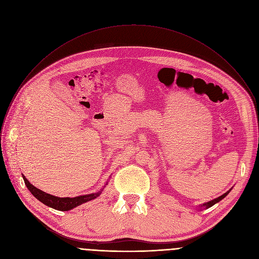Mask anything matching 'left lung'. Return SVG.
<instances>
[{
    "label": "left lung",
    "mask_w": 259,
    "mask_h": 259,
    "mask_svg": "<svg viewBox=\"0 0 259 259\" xmlns=\"http://www.w3.org/2000/svg\"><path fill=\"white\" fill-rule=\"evenodd\" d=\"M230 191H231V190H230ZM230 191H229V192H227L226 194H224L223 196H220V197H218V198H216V199H214V200H212V201H209V202H207V203H204V204H203V205H201L200 207H206V208H210V207H212L214 204L218 203L219 201L223 200L225 197H227V196H228V194L230 193Z\"/></svg>",
    "instance_id": "obj_1"
}]
</instances>
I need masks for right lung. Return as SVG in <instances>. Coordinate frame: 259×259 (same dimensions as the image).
<instances>
[{"label":"right lung","mask_w":259,"mask_h":259,"mask_svg":"<svg viewBox=\"0 0 259 259\" xmlns=\"http://www.w3.org/2000/svg\"><path fill=\"white\" fill-rule=\"evenodd\" d=\"M23 180L25 186L27 187L28 191L33 195V197H35L40 202H42L43 204H45L46 206H49L53 209L59 210V211H68L71 210L72 208H75L83 203H86L88 201H91L97 197L100 196V194L102 193L101 189L99 192L94 193V194H89V195H84V196H79V197H75V198H58L52 195H49L39 189H36L35 187H33L31 183H29V181L25 178L24 175H22ZM107 184V183H106Z\"/></svg>","instance_id":"right-lung-1"}]
</instances>
